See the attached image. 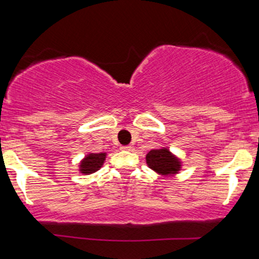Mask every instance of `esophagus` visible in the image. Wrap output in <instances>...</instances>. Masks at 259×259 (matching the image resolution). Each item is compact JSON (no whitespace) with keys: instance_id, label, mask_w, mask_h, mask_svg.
I'll use <instances>...</instances> for the list:
<instances>
[{"instance_id":"esophagus-1","label":"esophagus","mask_w":259,"mask_h":259,"mask_svg":"<svg viewBox=\"0 0 259 259\" xmlns=\"http://www.w3.org/2000/svg\"><path fill=\"white\" fill-rule=\"evenodd\" d=\"M121 150H124V151H132V150H133V146H130V145H127V146H121Z\"/></svg>"}]
</instances>
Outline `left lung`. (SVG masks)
I'll return each mask as SVG.
<instances>
[{
	"mask_svg": "<svg viewBox=\"0 0 259 259\" xmlns=\"http://www.w3.org/2000/svg\"><path fill=\"white\" fill-rule=\"evenodd\" d=\"M146 163L152 170L160 175H174L181 168V162L167 147L151 150L146 156Z\"/></svg>",
	"mask_w": 259,
	"mask_h": 259,
	"instance_id": "left-lung-1",
	"label": "left lung"
}]
</instances>
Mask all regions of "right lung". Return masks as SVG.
Segmentation results:
<instances>
[{"mask_svg": "<svg viewBox=\"0 0 259 259\" xmlns=\"http://www.w3.org/2000/svg\"><path fill=\"white\" fill-rule=\"evenodd\" d=\"M106 159V153H89L84 159L80 162V173L89 175L97 171L102 167Z\"/></svg>", "mask_w": 259, "mask_h": 259, "instance_id": "add662e5", "label": "right lung"}]
</instances>
